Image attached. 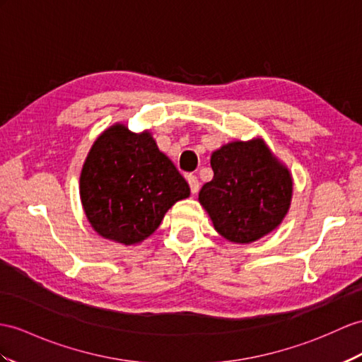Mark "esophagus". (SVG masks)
<instances>
[{"mask_svg":"<svg viewBox=\"0 0 362 362\" xmlns=\"http://www.w3.org/2000/svg\"><path fill=\"white\" fill-rule=\"evenodd\" d=\"M186 180H187L189 186H190V192L193 193V195H195V193L199 190V181H198V178H197L195 175H187Z\"/></svg>","mask_w":362,"mask_h":362,"instance_id":"obj_1","label":"esophagus"}]
</instances>
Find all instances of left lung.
<instances>
[{
  "instance_id": "1",
  "label": "left lung",
  "mask_w": 362,
  "mask_h": 362,
  "mask_svg": "<svg viewBox=\"0 0 362 362\" xmlns=\"http://www.w3.org/2000/svg\"><path fill=\"white\" fill-rule=\"evenodd\" d=\"M210 165L214 180L198 199L219 235L250 244L279 227L292 204L293 178L266 141H230L211 152Z\"/></svg>"
}]
</instances>
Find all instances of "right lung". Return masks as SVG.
Wrapping results in <instances>:
<instances>
[{
	"mask_svg": "<svg viewBox=\"0 0 362 362\" xmlns=\"http://www.w3.org/2000/svg\"><path fill=\"white\" fill-rule=\"evenodd\" d=\"M189 197V184L151 132L135 134L122 122L95 139L79 175L87 221L100 236L122 245L143 243L167 210Z\"/></svg>",
	"mask_w": 362,
	"mask_h": 362,
	"instance_id": "add662e5",
	"label": "right lung"
}]
</instances>
